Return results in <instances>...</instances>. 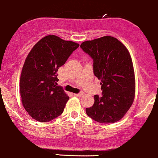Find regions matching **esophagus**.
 <instances>
[{"instance_id":"1","label":"esophagus","mask_w":158,"mask_h":158,"mask_svg":"<svg viewBox=\"0 0 158 158\" xmlns=\"http://www.w3.org/2000/svg\"><path fill=\"white\" fill-rule=\"evenodd\" d=\"M83 92H80V93L78 94H75V96H77V97H82V96L83 95Z\"/></svg>"}]
</instances>
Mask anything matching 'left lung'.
<instances>
[{
    "label": "left lung",
    "instance_id": "obj_1",
    "mask_svg": "<svg viewBox=\"0 0 158 158\" xmlns=\"http://www.w3.org/2000/svg\"><path fill=\"white\" fill-rule=\"evenodd\" d=\"M93 59L94 74L101 80L102 96L86 108L87 115L101 123H113L123 118L135 96L132 60L127 48L112 36H103L81 44Z\"/></svg>",
    "mask_w": 158,
    "mask_h": 158
}]
</instances>
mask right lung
I'll return each instance as SVG.
<instances>
[{"label":"right lung","mask_w":158,"mask_h":158,"mask_svg":"<svg viewBox=\"0 0 158 158\" xmlns=\"http://www.w3.org/2000/svg\"><path fill=\"white\" fill-rule=\"evenodd\" d=\"M79 46L56 35L40 39L28 54L20 78V93L29 115L39 122H49L60 115L69 99L56 86L57 72Z\"/></svg>","instance_id":"right-lung-1"}]
</instances>
